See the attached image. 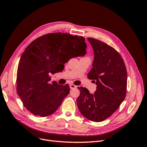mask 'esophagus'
<instances>
[{
    "label": "esophagus",
    "instance_id": "esophagus-1",
    "mask_svg": "<svg viewBox=\"0 0 147 147\" xmlns=\"http://www.w3.org/2000/svg\"><path fill=\"white\" fill-rule=\"evenodd\" d=\"M70 89H74L75 88H77V86L74 85V84H70Z\"/></svg>",
    "mask_w": 147,
    "mask_h": 147
}]
</instances>
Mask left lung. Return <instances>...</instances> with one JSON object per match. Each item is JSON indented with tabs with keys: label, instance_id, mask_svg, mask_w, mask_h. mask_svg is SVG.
I'll use <instances>...</instances> for the list:
<instances>
[{
	"label": "left lung",
	"instance_id": "1",
	"mask_svg": "<svg viewBox=\"0 0 147 147\" xmlns=\"http://www.w3.org/2000/svg\"><path fill=\"white\" fill-rule=\"evenodd\" d=\"M94 50L92 68L88 77L94 80L96 91L91 94L78 88V108L86 118L100 122L110 117L124 100L127 89V70L119 53L113 47L93 38H88Z\"/></svg>",
	"mask_w": 147,
	"mask_h": 147
}]
</instances>
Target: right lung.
Masks as SVG:
<instances>
[{
  "label": "right lung",
  "mask_w": 147,
  "mask_h": 147,
  "mask_svg": "<svg viewBox=\"0 0 147 147\" xmlns=\"http://www.w3.org/2000/svg\"><path fill=\"white\" fill-rule=\"evenodd\" d=\"M82 36L56 32L34 40L22 54L18 67L16 90L23 105L35 116L45 117L55 113L69 94L70 87L50 84L51 74L58 71V61L63 63L86 53Z\"/></svg>",
  "instance_id": "right-lung-1"
}]
</instances>
